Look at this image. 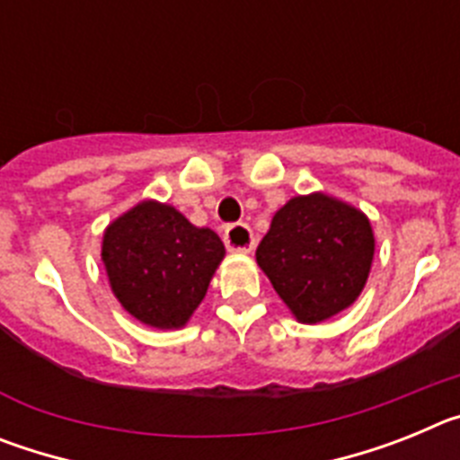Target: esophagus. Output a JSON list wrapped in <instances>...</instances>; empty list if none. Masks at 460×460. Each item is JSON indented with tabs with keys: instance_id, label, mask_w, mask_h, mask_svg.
<instances>
[{
	"instance_id": "34e87169",
	"label": "esophagus",
	"mask_w": 460,
	"mask_h": 460,
	"mask_svg": "<svg viewBox=\"0 0 460 460\" xmlns=\"http://www.w3.org/2000/svg\"><path fill=\"white\" fill-rule=\"evenodd\" d=\"M223 242H226L227 249L237 251V253H249L255 246V237L246 223H233V226H227L226 233H223Z\"/></svg>"
}]
</instances>
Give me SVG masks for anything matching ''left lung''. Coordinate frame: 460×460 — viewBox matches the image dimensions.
Returning <instances> with one entry per match:
<instances>
[{"instance_id":"left-lung-1","label":"left lung","mask_w":460,"mask_h":460,"mask_svg":"<svg viewBox=\"0 0 460 460\" xmlns=\"http://www.w3.org/2000/svg\"><path fill=\"white\" fill-rule=\"evenodd\" d=\"M373 251L376 237L364 211L311 193L276 211L255 260L292 315L315 324L355 304L367 286Z\"/></svg>"}]
</instances>
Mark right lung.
Here are the masks:
<instances>
[{
    "instance_id": "obj_1",
    "label": "right lung",
    "mask_w": 460,
    "mask_h": 460,
    "mask_svg": "<svg viewBox=\"0 0 460 460\" xmlns=\"http://www.w3.org/2000/svg\"><path fill=\"white\" fill-rule=\"evenodd\" d=\"M226 246L170 205L145 200L110 223L101 260L110 288L133 318L180 329L205 299Z\"/></svg>"
}]
</instances>
